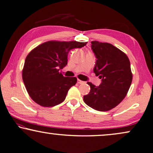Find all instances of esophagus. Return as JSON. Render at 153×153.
Returning a JSON list of instances; mask_svg holds the SVG:
<instances>
[{
  "mask_svg": "<svg viewBox=\"0 0 153 153\" xmlns=\"http://www.w3.org/2000/svg\"><path fill=\"white\" fill-rule=\"evenodd\" d=\"M77 82H78L79 84H83L85 82H84V81H81V80L78 79V80H77Z\"/></svg>",
  "mask_w": 153,
  "mask_h": 153,
  "instance_id": "esophagus-1",
  "label": "esophagus"
}]
</instances>
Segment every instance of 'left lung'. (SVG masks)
<instances>
[{"instance_id":"8db88e82","label":"left lung","mask_w":153,"mask_h":153,"mask_svg":"<svg viewBox=\"0 0 153 153\" xmlns=\"http://www.w3.org/2000/svg\"><path fill=\"white\" fill-rule=\"evenodd\" d=\"M91 48L97 58L93 71L101 79V83L97 87L88 82L91 90L83 100L95 110L107 111L127 95L132 81L130 62L124 52L109 43L93 41Z\"/></svg>"}]
</instances>
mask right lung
<instances>
[{"instance_id":"1","label":"right lung","mask_w":153,"mask_h":153,"mask_svg":"<svg viewBox=\"0 0 153 153\" xmlns=\"http://www.w3.org/2000/svg\"><path fill=\"white\" fill-rule=\"evenodd\" d=\"M87 42L48 41L35 48L27 56L22 71L29 95L43 107L63 102L68 90L76 83V77H64L60 69L66 66L70 50L81 48Z\"/></svg>"}]
</instances>
